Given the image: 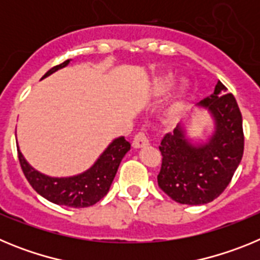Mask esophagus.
<instances>
[{
  "label": "esophagus",
  "instance_id": "1",
  "mask_svg": "<svg viewBox=\"0 0 260 260\" xmlns=\"http://www.w3.org/2000/svg\"><path fill=\"white\" fill-rule=\"evenodd\" d=\"M150 144V141H148V138L144 133H138L135 134L134 141H133V147L134 148H142V147H146Z\"/></svg>",
  "mask_w": 260,
  "mask_h": 260
}]
</instances>
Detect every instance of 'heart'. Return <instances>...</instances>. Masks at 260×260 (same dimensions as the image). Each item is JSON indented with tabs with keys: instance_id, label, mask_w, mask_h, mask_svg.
<instances>
[{
	"instance_id": "1",
	"label": "heart",
	"mask_w": 260,
	"mask_h": 260,
	"mask_svg": "<svg viewBox=\"0 0 260 260\" xmlns=\"http://www.w3.org/2000/svg\"><path fill=\"white\" fill-rule=\"evenodd\" d=\"M172 77H164L161 79H157L153 84V95L155 96H164L169 92V89L172 87ZM183 88H181L180 93L176 96L173 102H172L171 107H169V114L176 116L182 110L183 108V100H182Z\"/></svg>"
}]
</instances>
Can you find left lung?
I'll return each mask as SVG.
<instances>
[{"label":"left lung","mask_w":260,"mask_h":260,"mask_svg":"<svg viewBox=\"0 0 260 260\" xmlns=\"http://www.w3.org/2000/svg\"><path fill=\"white\" fill-rule=\"evenodd\" d=\"M215 121V132L206 143H190L182 126L162 138L158 187L174 202L206 204L229 185L243 155L242 114L232 93L217 82L212 95L199 103Z\"/></svg>","instance_id":"1"}]
</instances>
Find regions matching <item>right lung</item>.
Here are the masks:
<instances>
[{
    "instance_id": "right-lung-1",
    "label": "right lung",
    "mask_w": 260,
    "mask_h": 260,
    "mask_svg": "<svg viewBox=\"0 0 260 260\" xmlns=\"http://www.w3.org/2000/svg\"><path fill=\"white\" fill-rule=\"evenodd\" d=\"M69 62L70 59L52 68L43 78L53 74L58 69L65 68ZM128 150H130V143L126 141L125 137L117 138L108 146L107 150L102 153L98 161L88 171L78 176L63 177V178L45 176L34 169L26 161V158L23 157L19 148H18V158L27 181L38 194L58 206L83 208L98 203L107 195L110 185L113 182L119 162Z\"/></svg>"
}]
</instances>
